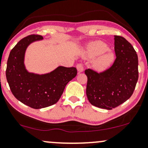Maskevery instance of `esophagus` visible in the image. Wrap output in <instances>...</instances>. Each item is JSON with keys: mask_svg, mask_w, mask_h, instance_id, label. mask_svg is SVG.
I'll return each instance as SVG.
<instances>
[{"mask_svg": "<svg viewBox=\"0 0 148 148\" xmlns=\"http://www.w3.org/2000/svg\"><path fill=\"white\" fill-rule=\"evenodd\" d=\"M77 71L79 72H82L84 71V65L82 63H78L77 64Z\"/></svg>", "mask_w": 148, "mask_h": 148, "instance_id": "34e87169", "label": "esophagus"}]
</instances>
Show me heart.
Wrapping results in <instances>:
<instances>
[{
  "label": "heart",
  "mask_w": 148,
  "mask_h": 148,
  "mask_svg": "<svg viewBox=\"0 0 148 148\" xmlns=\"http://www.w3.org/2000/svg\"><path fill=\"white\" fill-rule=\"evenodd\" d=\"M108 50V46L101 41L95 42L90 45L86 56L89 58L98 56L94 62V67L96 70L99 71H105L113 64L115 59L114 55Z\"/></svg>",
  "instance_id": "1"
}]
</instances>
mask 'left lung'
<instances>
[{
    "label": "left lung",
    "mask_w": 148,
    "mask_h": 148,
    "mask_svg": "<svg viewBox=\"0 0 148 148\" xmlns=\"http://www.w3.org/2000/svg\"><path fill=\"white\" fill-rule=\"evenodd\" d=\"M114 45L116 58L110 68L101 73L85 70L88 101L94 106L108 110L131 97L139 77L137 54L131 44L122 36L115 35Z\"/></svg>",
    "instance_id": "1"
}]
</instances>
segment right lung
Listing matches in <instances>:
<instances>
[{
    "label": "right lung",
    "instance_id": "add662e5",
    "mask_svg": "<svg viewBox=\"0 0 148 148\" xmlns=\"http://www.w3.org/2000/svg\"><path fill=\"white\" fill-rule=\"evenodd\" d=\"M43 39L39 34L23 38L11 49L6 69V77L11 92L18 101L33 109H41L56 103L65 86L77 75L75 67L58 66L49 73L36 75L25 69V51L32 42Z\"/></svg>",
    "mask_w": 148,
    "mask_h": 148
}]
</instances>
